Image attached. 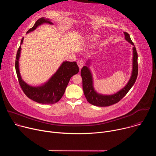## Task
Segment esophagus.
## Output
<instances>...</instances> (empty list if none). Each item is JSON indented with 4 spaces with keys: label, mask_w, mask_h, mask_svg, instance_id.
Masks as SVG:
<instances>
[{
    "label": "esophagus",
    "mask_w": 156,
    "mask_h": 156,
    "mask_svg": "<svg viewBox=\"0 0 156 156\" xmlns=\"http://www.w3.org/2000/svg\"><path fill=\"white\" fill-rule=\"evenodd\" d=\"M77 64H78V65L79 66V68L81 69L83 66H84V62L82 60H79L77 62Z\"/></svg>",
    "instance_id": "1"
}]
</instances>
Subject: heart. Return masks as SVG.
<instances>
[{
    "label": "heart",
    "instance_id": "b5f03b06",
    "mask_svg": "<svg viewBox=\"0 0 156 156\" xmlns=\"http://www.w3.org/2000/svg\"><path fill=\"white\" fill-rule=\"evenodd\" d=\"M87 38H88L89 41L92 42V41H94V40H96L98 38V36L97 35H94V36H89Z\"/></svg>",
    "mask_w": 156,
    "mask_h": 156
}]
</instances>
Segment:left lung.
Wrapping results in <instances>:
<instances>
[{
  "label": "left lung",
  "mask_w": 156,
  "mask_h": 156,
  "mask_svg": "<svg viewBox=\"0 0 156 156\" xmlns=\"http://www.w3.org/2000/svg\"><path fill=\"white\" fill-rule=\"evenodd\" d=\"M125 39L134 46L133 48V70L130 79L126 85L121 90L112 95H103L98 93L94 88L93 76L88 66H84L81 70V75L83 80V89L84 96L89 103L99 107H107L119 102L129 91L135 84L138 73V54L128 33L124 32ZM89 61L86 65H89Z\"/></svg>",
  "instance_id": "8db88e82"
}]
</instances>
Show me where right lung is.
I'll return each instance as SVG.
<instances>
[{"mask_svg":"<svg viewBox=\"0 0 156 156\" xmlns=\"http://www.w3.org/2000/svg\"><path fill=\"white\" fill-rule=\"evenodd\" d=\"M43 23L53 25L49 19L41 18L36 21L34 25L27 31V33L34 31ZM23 42V37L22 38L20 44H22ZM20 52L21 46H20L16 55L15 70L19 84L24 93L28 98L38 103L52 104L57 102L63 96L71 77L79 72L76 62H63L57 72L46 83L39 86H32L26 83L20 75L18 62Z\"/></svg>","mask_w":156,"mask_h":156,"instance_id":"right-lung-1","label":"right lung"}]
</instances>
